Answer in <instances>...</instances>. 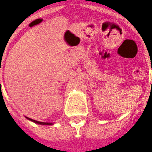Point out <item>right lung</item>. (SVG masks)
<instances>
[{
  "label": "right lung",
  "mask_w": 152,
  "mask_h": 152,
  "mask_svg": "<svg viewBox=\"0 0 152 152\" xmlns=\"http://www.w3.org/2000/svg\"><path fill=\"white\" fill-rule=\"evenodd\" d=\"M28 119V120H30V121H33L34 123H36V124H42V125H51V124H53L52 123H48V122H40V121H35V120H32V119H30V118L27 117Z\"/></svg>",
  "instance_id": "add662e5"
}]
</instances>
